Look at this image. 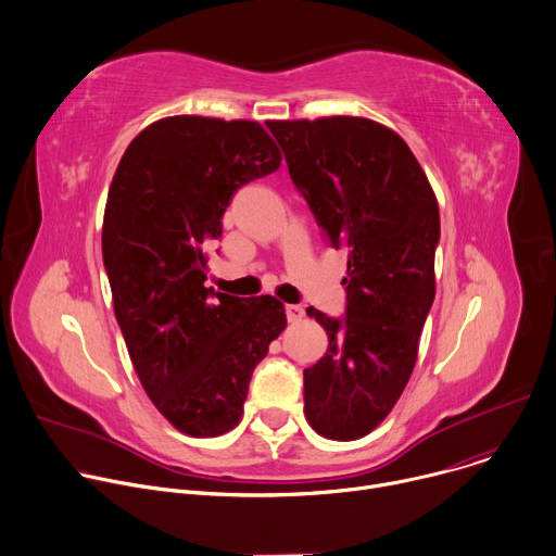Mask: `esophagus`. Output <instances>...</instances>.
Listing matches in <instances>:
<instances>
[{"mask_svg":"<svg viewBox=\"0 0 556 556\" xmlns=\"http://www.w3.org/2000/svg\"><path fill=\"white\" fill-rule=\"evenodd\" d=\"M305 314V309L301 305H294V303H288L286 305V319L292 324V321H299L301 316Z\"/></svg>","mask_w":556,"mask_h":556,"instance_id":"esophagus-1","label":"esophagus"}]
</instances>
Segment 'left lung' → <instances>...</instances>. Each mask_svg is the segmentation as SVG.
I'll use <instances>...</instances> for the list:
<instances>
[{
	"label": "left lung",
	"mask_w": 556,
	"mask_h": 556,
	"mask_svg": "<svg viewBox=\"0 0 556 556\" xmlns=\"http://www.w3.org/2000/svg\"><path fill=\"white\" fill-rule=\"evenodd\" d=\"M294 189L348 251L345 314L307 307L330 339L303 369V412L330 440H356L401 399L435 296L440 211L407 142L354 116L270 121Z\"/></svg>",
	"instance_id": "left-lung-1"
}]
</instances>
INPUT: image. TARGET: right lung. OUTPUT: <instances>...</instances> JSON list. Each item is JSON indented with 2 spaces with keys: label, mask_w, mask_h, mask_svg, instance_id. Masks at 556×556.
Instances as JSON below:
<instances>
[{
  "label": "right lung",
  "mask_w": 556,
  "mask_h": 556,
  "mask_svg": "<svg viewBox=\"0 0 556 556\" xmlns=\"http://www.w3.org/2000/svg\"><path fill=\"white\" fill-rule=\"evenodd\" d=\"M281 167L260 123L172 116L142 129L114 174L103 264L134 369L178 431L240 422L255 367L286 328L281 301L206 288V253L237 189Z\"/></svg>",
  "instance_id": "right-lung-1"
}]
</instances>
